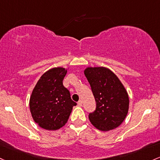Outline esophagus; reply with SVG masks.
Masks as SVG:
<instances>
[{"label": "esophagus", "instance_id": "1", "mask_svg": "<svg viewBox=\"0 0 160 160\" xmlns=\"http://www.w3.org/2000/svg\"><path fill=\"white\" fill-rule=\"evenodd\" d=\"M77 105H78L79 106H83V102H82L81 100H80V101L77 102Z\"/></svg>", "mask_w": 160, "mask_h": 160}]
</instances>
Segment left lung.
<instances>
[{
  "label": "left lung",
  "instance_id": "left-lung-1",
  "mask_svg": "<svg viewBox=\"0 0 160 160\" xmlns=\"http://www.w3.org/2000/svg\"><path fill=\"white\" fill-rule=\"evenodd\" d=\"M84 74L96 102L89 115L91 124L102 131L115 129L124 122L129 108L127 90L116 75L105 67H88Z\"/></svg>",
  "mask_w": 160,
  "mask_h": 160
}]
</instances>
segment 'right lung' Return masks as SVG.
Wrapping results in <instances>:
<instances>
[{
    "instance_id": "right-lung-1",
    "label": "right lung",
    "mask_w": 160,
    "mask_h": 160,
    "mask_svg": "<svg viewBox=\"0 0 160 160\" xmlns=\"http://www.w3.org/2000/svg\"><path fill=\"white\" fill-rule=\"evenodd\" d=\"M68 69L53 68L42 75L29 99V109L34 122L42 128L56 131L65 125L77 103L63 85Z\"/></svg>"
}]
</instances>
